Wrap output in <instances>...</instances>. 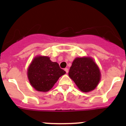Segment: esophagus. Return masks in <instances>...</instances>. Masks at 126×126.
<instances>
[{
  "label": "esophagus",
  "mask_w": 126,
  "mask_h": 126,
  "mask_svg": "<svg viewBox=\"0 0 126 126\" xmlns=\"http://www.w3.org/2000/svg\"><path fill=\"white\" fill-rule=\"evenodd\" d=\"M64 70H65V73H68V72H69V69H67V68H65V69H64Z\"/></svg>",
  "instance_id": "1"
}]
</instances>
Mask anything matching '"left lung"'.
I'll use <instances>...</instances> for the list:
<instances>
[{"instance_id":"obj_1","label":"left lung","mask_w":126,"mask_h":126,"mask_svg":"<svg viewBox=\"0 0 126 126\" xmlns=\"http://www.w3.org/2000/svg\"><path fill=\"white\" fill-rule=\"evenodd\" d=\"M69 76L83 92L94 90L100 80V72L90 57L76 58L69 69Z\"/></svg>"}]
</instances>
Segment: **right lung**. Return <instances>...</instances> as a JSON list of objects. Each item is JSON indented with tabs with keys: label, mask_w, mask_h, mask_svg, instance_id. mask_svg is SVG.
I'll return each mask as SVG.
<instances>
[{
	"label": "right lung",
	"mask_w": 126,
	"mask_h": 126,
	"mask_svg": "<svg viewBox=\"0 0 126 126\" xmlns=\"http://www.w3.org/2000/svg\"><path fill=\"white\" fill-rule=\"evenodd\" d=\"M65 74L57 62L48 57L37 56L28 69V77L32 86L38 92L49 91L61 76Z\"/></svg>",
	"instance_id": "1"
}]
</instances>
